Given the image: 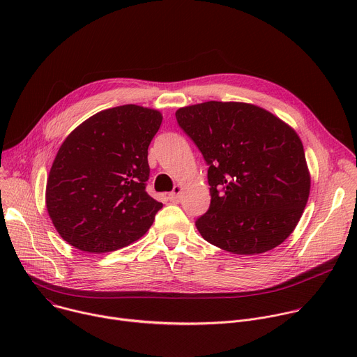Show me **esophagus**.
I'll return each instance as SVG.
<instances>
[{
	"label": "esophagus",
	"instance_id": "1",
	"mask_svg": "<svg viewBox=\"0 0 357 357\" xmlns=\"http://www.w3.org/2000/svg\"><path fill=\"white\" fill-rule=\"evenodd\" d=\"M181 193H182V192H181V186H175L174 192H171V193L168 195L169 202H172V203H179V202H181V197H182Z\"/></svg>",
	"mask_w": 357,
	"mask_h": 357
}]
</instances>
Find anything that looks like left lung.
I'll return each instance as SVG.
<instances>
[{
  "label": "left lung",
  "mask_w": 357,
  "mask_h": 357,
  "mask_svg": "<svg viewBox=\"0 0 357 357\" xmlns=\"http://www.w3.org/2000/svg\"><path fill=\"white\" fill-rule=\"evenodd\" d=\"M175 116L209 165L211 206L196 220L202 237L244 256L280 245L311 189L298 134L270 112L237 101H206Z\"/></svg>",
  "instance_id": "left-lung-1"
}]
</instances>
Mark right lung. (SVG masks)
<instances>
[{"label": "right lung", "instance_id": "1", "mask_svg": "<svg viewBox=\"0 0 357 357\" xmlns=\"http://www.w3.org/2000/svg\"><path fill=\"white\" fill-rule=\"evenodd\" d=\"M162 114L135 105L103 110L61 145L46 183V209L61 237L107 252L142 237L162 203L146 190L148 146Z\"/></svg>", "mask_w": 357, "mask_h": 357}]
</instances>
